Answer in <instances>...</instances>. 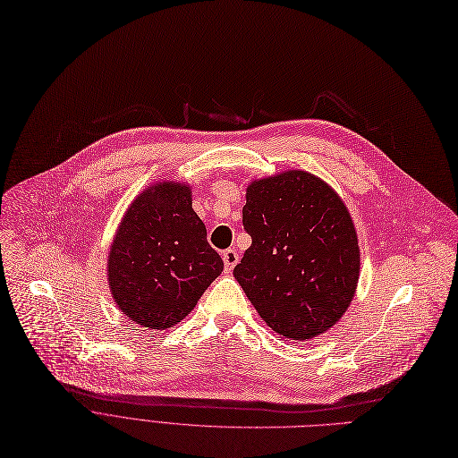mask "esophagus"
Here are the masks:
<instances>
[{"label": "esophagus", "mask_w": 458, "mask_h": 458, "mask_svg": "<svg viewBox=\"0 0 458 458\" xmlns=\"http://www.w3.org/2000/svg\"><path fill=\"white\" fill-rule=\"evenodd\" d=\"M222 257H224V268H225V272L229 274V272L234 268V265L238 263V251L233 250V248H229V250L224 251Z\"/></svg>", "instance_id": "esophagus-1"}]
</instances>
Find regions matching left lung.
I'll return each mask as SVG.
<instances>
[{"label":"left lung","mask_w":458,"mask_h":458,"mask_svg":"<svg viewBox=\"0 0 458 458\" xmlns=\"http://www.w3.org/2000/svg\"><path fill=\"white\" fill-rule=\"evenodd\" d=\"M242 224L251 236L233 270L248 300L283 339L330 330L360 276L354 224L339 195L306 171L248 186Z\"/></svg>","instance_id":"obj_1"}]
</instances>
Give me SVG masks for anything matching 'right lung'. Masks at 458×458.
<instances>
[{
	"label": "right lung",
	"mask_w": 458,
	"mask_h": 458,
	"mask_svg": "<svg viewBox=\"0 0 458 458\" xmlns=\"http://www.w3.org/2000/svg\"><path fill=\"white\" fill-rule=\"evenodd\" d=\"M222 270L224 260L191 208L190 188L171 182L138 195L107 257L119 310L148 330L181 322Z\"/></svg>",
	"instance_id": "obj_1"
}]
</instances>
